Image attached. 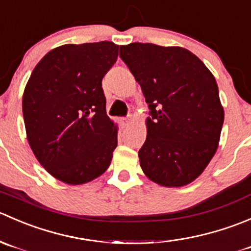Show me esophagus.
I'll use <instances>...</instances> for the list:
<instances>
[{"instance_id":"34e87169","label":"esophagus","mask_w":251,"mask_h":251,"mask_svg":"<svg viewBox=\"0 0 251 251\" xmlns=\"http://www.w3.org/2000/svg\"><path fill=\"white\" fill-rule=\"evenodd\" d=\"M121 123H122L123 126H128L129 125H130V118L129 117H125L121 120Z\"/></svg>"}]
</instances>
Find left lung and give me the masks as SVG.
<instances>
[{
  "label": "left lung",
  "instance_id": "8db88e82",
  "mask_svg": "<svg viewBox=\"0 0 251 251\" xmlns=\"http://www.w3.org/2000/svg\"><path fill=\"white\" fill-rule=\"evenodd\" d=\"M120 56L140 84L149 106L141 170L163 187L197 179L217 150L225 112L207 67L183 47L121 46Z\"/></svg>",
  "mask_w": 251,
  "mask_h": 251
}]
</instances>
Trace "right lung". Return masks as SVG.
Masks as SVG:
<instances>
[{"label": "right lung", "mask_w": 251, "mask_h": 251, "mask_svg": "<svg viewBox=\"0 0 251 251\" xmlns=\"http://www.w3.org/2000/svg\"><path fill=\"white\" fill-rule=\"evenodd\" d=\"M117 57L111 41L63 45L42 57L25 86L29 145L42 167L67 184L95 179L112 160L117 126L106 115L102 78Z\"/></svg>", "instance_id": "1"}]
</instances>
